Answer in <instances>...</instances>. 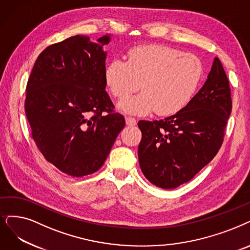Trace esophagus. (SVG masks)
Listing matches in <instances>:
<instances>
[{
    "label": "esophagus",
    "instance_id": "1",
    "mask_svg": "<svg viewBox=\"0 0 250 250\" xmlns=\"http://www.w3.org/2000/svg\"><path fill=\"white\" fill-rule=\"evenodd\" d=\"M126 125H128V126L136 125V120L132 117H126Z\"/></svg>",
    "mask_w": 250,
    "mask_h": 250
}]
</instances>
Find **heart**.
Wrapping results in <instances>:
<instances>
[{"label": "heart", "instance_id": "heart-1", "mask_svg": "<svg viewBox=\"0 0 250 250\" xmlns=\"http://www.w3.org/2000/svg\"><path fill=\"white\" fill-rule=\"evenodd\" d=\"M203 63L197 56L185 54L165 45H144L129 50L127 62L115 59L105 68V82L117 98H123L139 87L143 92L127 97L118 106L122 111L161 116L181 111L200 87Z\"/></svg>", "mask_w": 250, "mask_h": 250}]
</instances>
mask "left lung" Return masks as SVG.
I'll return each mask as SVG.
<instances>
[{"mask_svg": "<svg viewBox=\"0 0 250 250\" xmlns=\"http://www.w3.org/2000/svg\"><path fill=\"white\" fill-rule=\"evenodd\" d=\"M232 112L231 89L221 61L181 111L160 121L141 120L138 161L149 183L165 189L188 183L221 148Z\"/></svg>", "mask_w": 250, "mask_h": 250, "instance_id": "8db88e82", "label": "left lung"}]
</instances>
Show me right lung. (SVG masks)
<instances>
[{"label": "right lung", "mask_w": 250, "mask_h": 250, "mask_svg": "<svg viewBox=\"0 0 250 250\" xmlns=\"http://www.w3.org/2000/svg\"><path fill=\"white\" fill-rule=\"evenodd\" d=\"M109 39L93 43L78 35L48 46L27 81L24 108L36 146L74 177L96 172L125 126L105 91L103 47Z\"/></svg>", "instance_id": "obj_1"}]
</instances>
